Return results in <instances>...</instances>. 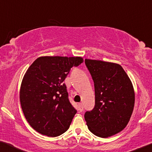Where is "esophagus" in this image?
I'll return each instance as SVG.
<instances>
[{
    "label": "esophagus",
    "instance_id": "obj_1",
    "mask_svg": "<svg viewBox=\"0 0 152 152\" xmlns=\"http://www.w3.org/2000/svg\"><path fill=\"white\" fill-rule=\"evenodd\" d=\"M78 110L80 112H82L83 110V104L80 103L78 104Z\"/></svg>",
    "mask_w": 152,
    "mask_h": 152
}]
</instances>
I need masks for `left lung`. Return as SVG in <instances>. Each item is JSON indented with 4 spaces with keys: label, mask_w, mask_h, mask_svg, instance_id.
Here are the masks:
<instances>
[{
    "label": "left lung",
    "mask_w": 152,
    "mask_h": 152,
    "mask_svg": "<svg viewBox=\"0 0 152 152\" xmlns=\"http://www.w3.org/2000/svg\"><path fill=\"white\" fill-rule=\"evenodd\" d=\"M94 83L95 106L85 113L89 130L101 138L121 132L128 124L134 106L130 79L121 65L85 59Z\"/></svg>",
    "instance_id": "left-lung-1"
}]
</instances>
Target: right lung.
I'll return each mask as SVG.
<instances>
[{"label": "right lung", "instance_id": "1", "mask_svg": "<svg viewBox=\"0 0 152 152\" xmlns=\"http://www.w3.org/2000/svg\"><path fill=\"white\" fill-rule=\"evenodd\" d=\"M83 62L78 56H42L27 69L20 87V104L27 121L40 134L55 137L69 129L77 110L63 81L72 67Z\"/></svg>", "mask_w": 152, "mask_h": 152}]
</instances>
